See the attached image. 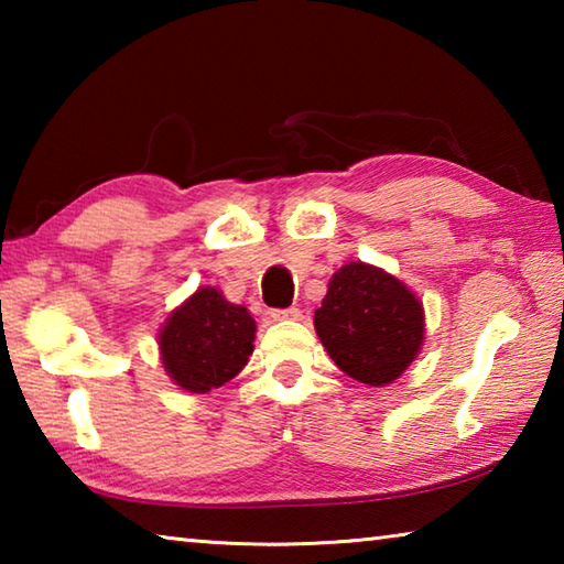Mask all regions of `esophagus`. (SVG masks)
<instances>
[{
  "label": "esophagus",
  "mask_w": 564,
  "mask_h": 564,
  "mask_svg": "<svg viewBox=\"0 0 564 564\" xmlns=\"http://www.w3.org/2000/svg\"><path fill=\"white\" fill-rule=\"evenodd\" d=\"M301 311L299 308H273L271 311V318L275 321H285V318H299Z\"/></svg>",
  "instance_id": "1"
}]
</instances>
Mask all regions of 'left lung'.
Instances as JSON below:
<instances>
[{
	"mask_svg": "<svg viewBox=\"0 0 564 564\" xmlns=\"http://www.w3.org/2000/svg\"><path fill=\"white\" fill-rule=\"evenodd\" d=\"M336 366L366 386H388L423 346V305L393 275L352 261L333 273L313 316Z\"/></svg>",
	"mask_w": 564,
	"mask_h": 564,
	"instance_id": "left-lung-1",
	"label": "left lung"
}]
</instances>
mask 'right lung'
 Returning a JSON list of instances; mask_svg holds the SVG:
<instances>
[{
  "label": "right lung",
  "instance_id": "1",
  "mask_svg": "<svg viewBox=\"0 0 564 564\" xmlns=\"http://www.w3.org/2000/svg\"><path fill=\"white\" fill-rule=\"evenodd\" d=\"M256 321L212 285L171 313L159 348L166 373L188 393H208L241 373L253 352Z\"/></svg>",
  "mask_w": 564,
  "mask_h": 564
}]
</instances>
